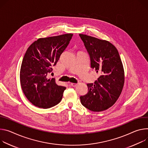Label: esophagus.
<instances>
[{"instance_id":"1","label":"esophagus","mask_w":148,"mask_h":148,"mask_svg":"<svg viewBox=\"0 0 148 148\" xmlns=\"http://www.w3.org/2000/svg\"><path fill=\"white\" fill-rule=\"evenodd\" d=\"M72 87H75L77 84H75V83H71L70 84Z\"/></svg>"}]
</instances>
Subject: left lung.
<instances>
[{"label": "left lung", "mask_w": 148, "mask_h": 148, "mask_svg": "<svg viewBox=\"0 0 148 148\" xmlns=\"http://www.w3.org/2000/svg\"><path fill=\"white\" fill-rule=\"evenodd\" d=\"M90 58L92 69L101 76L95 84H88L87 94L80 97L81 103L93 112H101L112 106L122 93L125 72L116 47L109 41L79 34Z\"/></svg>", "instance_id": "obj_1"}]
</instances>
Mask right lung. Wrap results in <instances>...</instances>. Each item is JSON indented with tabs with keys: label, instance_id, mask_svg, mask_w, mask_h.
Listing matches in <instances>:
<instances>
[{
	"label": "right lung",
	"instance_id": "obj_1",
	"mask_svg": "<svg viewBox=\"0 0 148 148\" xmlns=\"http://www.w3.org/2000/svg\"><path fill=\"white\" fill-rule=\"evenodd\" d=\"M73 34L39 38L27 49L23 57L20 81L27 99L34 105L50 108L62 100L66 87L56 84L55 79H47L63 52L69 43Z\"/></svg>",
	"mask_w": 148,
	"mask_h": 148
}]
</instances>
